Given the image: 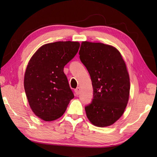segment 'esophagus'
<instances>
[{"instance_id": "1", "label": "esophagus", "mask_w": 157, "mask_h": 157, "mask_svg": "<svg viewBox=\"0 0 157 157\" xmlns=\"http://www.w3.org/2000/svg\"><path fill=\"white\" fill-rule=\"evenodd\" d=\"M75 94H77V95H79L80 92V88L78 87L77 89H75Z\"/></svg>"}]
</instances>
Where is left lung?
Segmentation results:
<instances>
[{"mask_svg": "<svg viewBox=\"0 0 157 157\" xmlns=\"http://www.w3.org/2000/svg\"><path fill=\"white\" fill-rule=\"evenodd\" d=\"M80 59L91 77L94 99L85 107L90 122L98 127L113 124L129 100L130 82L126 65L115 47L82 41Z\"/></svg>", "mask_w": 157, "mask_h": 157, "instance_id": "left-lung-1", "label": "left lung"}]
</instances>
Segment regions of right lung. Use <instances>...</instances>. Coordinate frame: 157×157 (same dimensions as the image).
Instances as JSON below:
<instances>
[{"mask_svg": "<svg viewBox=\"0 0 157 157\" xmlns=\"http://www.w3.org/2000/svg\"><path fill=\"white\" fill-rule=\"evenodd\" d=\"M77 41H58L42 45L33 55L24 75L28 103L35 115L44 121L62 116L74 98L63 72L64 66L78 52Z\"/></svg>", "mask_w": 157, "mask_h": 157, "instance_id": "add662e5", "label": "right lung"}]
</instances>
